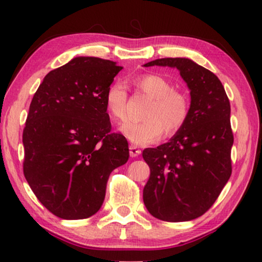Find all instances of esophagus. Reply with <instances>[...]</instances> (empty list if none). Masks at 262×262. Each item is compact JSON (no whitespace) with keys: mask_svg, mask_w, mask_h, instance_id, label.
Returning a JSON list of instances; mask_svg holds the SVG:
<instances>
[{"mask_svg":"<svg viewBox=\"0 0 262 262\" xmlns=\"http://www.w3.org/2000/svg\"><path fill=\"white\" fill-rule=\"evenodd\" d=\"M140 153H141V149L139 148L138 146H135V145L129 146V155H130L132 158H135V157H138Z\"/></svg>","mask_w":262,"mask_h":262,"instance_id":"1","label":"esophagus"}]
</instances>
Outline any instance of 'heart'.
Listing matches in <instances>:
<instances>
[{
  "label": "heart",
  "mask_w": 262,
  "mask_h": 262,
  "mask_svg": "<svg viewBox=\"0 0 262 262\" xmlns=\"http://www.w3.org/2000/svg\"><path fill=\"white\" fill-rule=\"evenodd\" d=\"M142 95L151 99L142 113L144 121L127 122L121 133L135 145H149L162 138L173 137L187 123L190 114V99L187 93L176 89L172 81L158 74H142L134 80ZM104 104L109 116L116 122L127 118L128 93L121 81L106 87Z\"/></svg>",
  "instance_id": "b5f03b06"
}]
</instances>
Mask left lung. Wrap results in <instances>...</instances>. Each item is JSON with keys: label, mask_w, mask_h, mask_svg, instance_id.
Segmentation results:
<instances>
[{"label": "left lung", "mask_w": 262, "mask_h": 262, "mask_svg": "<svg viewBox=\"0 0 262 262\" xmlns=\"http://www.w3.org/2000/svg\"><path fill=\"white\" fill-rule=\"evenodd\" d=\"M169 66L190 90L187 123L171 140L145 148L149 166L144 204L164 222H187L210 210L231 176L233 134L230 102L217 75L188 58H158L145 64Z\"/></svg>", "instance_id": "obj_1"}]
</instances>
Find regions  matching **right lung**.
Wrapping results in <instances>:
<instances>
[{
	"mask_svg": "<svg viewBox=\"0 0 262 262\" xmlns=\"http://www.w3.org/2000/svg\"><path fill=\"white\" fill-rule=\"evenodd\" d=\"M116 62L75 57L49 72L23 133L24 175L41 205L62 219L98 212L111 171L127 163L128 141L111 132L104 93Z\"/></svg>",
	"mask_w": 262,
	"mask_h": 262,
	"instance_id": "obj_1",
	"label": "right lung"
}]
</instances>
